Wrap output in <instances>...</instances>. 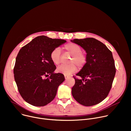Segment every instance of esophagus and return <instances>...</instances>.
I'll return each instance as SVG.
<instances>
[{"label":"esophagus","mask_w":131,"mask_h":131,"mask_svg":"<svg viewBox=\"0 0 131 131\" xmlns=\"http://www.w3.org/2000/svg\"><path fill=\"white\" fill-rule=\"evenodd\" d=\"M64 77H65V79H68L70 77V76H69L68 75H64Z\"/></svg>","instance_id":"1"}]
</instances>
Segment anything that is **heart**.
<instances>
[{
  "label": "heart",
  "mask_w": 131,
  "mask_h": 131,
  "mask_svg": "<svg viewBox=\"0 0 131 131\" xmlns=\"http://www.w3.org/2000/svg\"><path fill=\"white\" fill-rule=\"evenodd\" d=\"M65 50L72 55L69 64L61 65L58 67L57 71L65 75H69L76 71L77 67H83L86 62V55L82 52V49L78 45L74 43H68L65 45ZM50 58L55 65H59L61 62V50L59 48L54 49L51 52Z\"/></svg>",
  "instance_id": "heart-1"
}]
</instances>
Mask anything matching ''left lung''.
<instances>
[{"instance_id": "8db88e82", "label": "left lung", "mask_w": 131, "mask_h": 131, "mask_svg": "<svg viewBox=\"0 0 131 131\" xmlns=\"http://www.w3.org/2000/svg\"><path fill=\"white\" fill-rule=\"evenodd\" d=\"M72 42L80 46L86 52V62L73 76L75 84L72 95L77 102L85 106H91L102 102L111 88L116 70L112 52L102 42L93 38L74 39Z\"/></svg>"}]
</instances>
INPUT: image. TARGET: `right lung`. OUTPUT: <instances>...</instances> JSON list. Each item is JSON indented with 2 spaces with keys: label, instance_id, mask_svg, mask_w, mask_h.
I'll return each instance as SVG.
<instances>
[{
  "label": "right lung",
  "instance_id": "obj_1",
  "mask_svg": "<svg viewBox=\"0 0 131 131\" xmlns=\"http://www.w3.org/2000/svg\"><path fill=\"white\" fill-rule=\"evenodd\" d=\"M66 42L40 36L18 52L14 76L18 92L27 103L35 106H44L55 98L65 77L62 73L54 72L56 66L51 60L50 54L54 49Z\"/></svg>",
  "mask_w": 131,
  "mask_h": 131
}]
</instances>
